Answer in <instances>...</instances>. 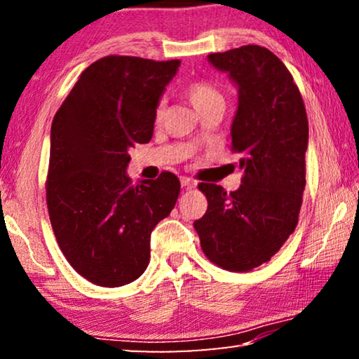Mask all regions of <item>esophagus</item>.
<instances>
[{"mask_svg":"<svg viewBox=\"0 0 359 359\" xmlns=\"http://www.w3.org/2000/svg\"><path fill=\"white\" fill-rule=\"evenodd\" d=\"M180 184H182V188H185V190H190V188H193L194 185H196V182H194L193 179H190V177H185V175H182Z\"/></svg>","mask_w":359,"mask_h":359,"instance_id":"esophagus-1","label":"esophagus"}]
</instances>
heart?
Masks as SVG:
<instances>
[{"mask_svg":"<svg viewBox=\"0 0 359 359\" xmlns=\"http://www.w3.org/2000/svg\"><path fill=\"white\" fill-rule=\"evenodd\" d=\"M185 96L199 114H204L205 111H209V109L215 106H224V98L222 92L214 83L208 81L191 82L185 88ZM163 114H165V104L160 102L155 109V120L161 121Z\"/></svg>","mask_w":359,"mask_h":359,"instance_id":"1","label":"heart"}]
</instances>
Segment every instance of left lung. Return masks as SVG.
Masks as SVG:
<instances>
[{
  "label": "left lung",
  "mask_w": 359,
  "mask_h": 359,
  "mask_svg": "<svg viewBox=\"0 0 359 359\" xmlns=\"http://www.w3.org/2000/svg\"><path fill=\"white\" fill-rule=\"evenodd\" d=\"M239 88L231 150L241 155L239 190L199 184L208 210L194 222L205 257L248 272L267 263L293 233L306 188L309 121L299 88L280 60L259 46L210 53Z\"/></svg>",
  "instance_id": "8db88e82"
}]
</instances>
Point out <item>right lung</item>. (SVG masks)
Instances as JSON below:
<instances>
[{
  "label": "right lung",
  "instance_id": "obj_1",
  "mask_svg": "<svg viewBox=\"0 0 359 359\" xmlns=\"http://www.w3.org/2000/svg\"><path fill=\"white\" fill-rule=\"evenodd\" d=\"M180 60L109 55L85 69L55 114L46 182L60 248L83 278L121 287L141 277L150 234L174 209L171 172L133 185L128 150L154 135L155 109Z\"/></svg>",
  "mask_w": 359,
  "mask_h": 359
}]
</instances>
